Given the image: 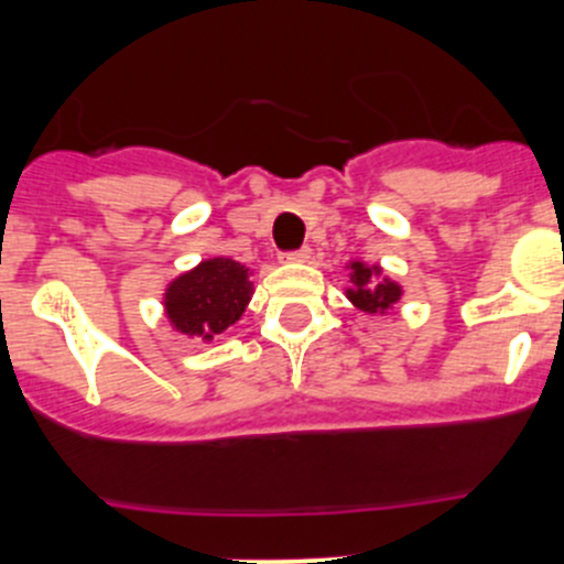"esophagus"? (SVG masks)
<instances>
[{
  "label": "esophagus",
  "instance_id": "1",
  "mask_svg": "<svg viewBox=\"0 0 564 564\" xmlns=\"http://www.w3.org/2000/svg\"><path fill=\"white\" fill-rule=\"evenodd\" d=\"M311 256V248H297V250H286V253H281V259L286 261H308Z\"/></svg>",
  "mask_w": 564,
  "mask_h": 564
}]
</instances>
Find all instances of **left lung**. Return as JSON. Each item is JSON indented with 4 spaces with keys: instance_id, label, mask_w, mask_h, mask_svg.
<instances>
[{
    "instance_id": "8db88e82",
    "label": "left lung",
    "mask_w": 564,
    "mask_h": 564,
    "mask_svg": "<svg viewBox=\"0 0 564 564\" xmlns=\"http://www.w3.org/2000/svg\"><path fill=\"white\" fill-rule=\"evenodd\" d=\"M379 267H368L362 261H351V283L355 286L346 292V297L366 314H384L401 297V286L390 278H379Z\"/></svg>"
}]
</instances>
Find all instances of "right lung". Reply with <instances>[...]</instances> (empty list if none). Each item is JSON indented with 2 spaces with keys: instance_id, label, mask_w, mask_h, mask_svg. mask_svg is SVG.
<instances>
[{
  "instance_id": "1",
  "label": "right lung",
  "mask_w": 564,
  "mask_h": 564,
  "mask_svg": "<svg viewBox=\"0 0 564 564\" xmlns=\"http://www.w3.org/2000/svg\"><path fill=\"white\" fill-rule=\"evenodd\" d=\"M253 283L240 261L207 259L166 289V316L174 329L213 340L246 311Z\"/></svg>"
}]
</instances>
